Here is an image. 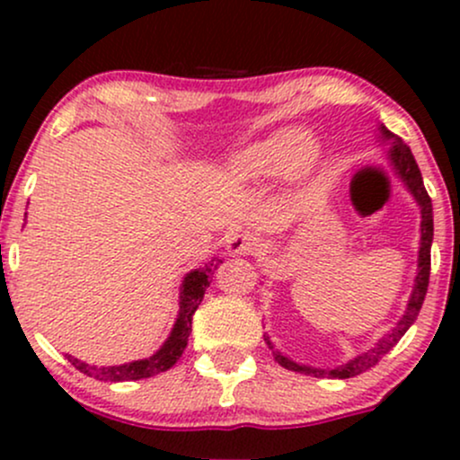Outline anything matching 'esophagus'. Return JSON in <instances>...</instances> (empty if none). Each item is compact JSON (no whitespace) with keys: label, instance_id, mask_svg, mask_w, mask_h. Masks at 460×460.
Instances as JSON below:
<instances>
[{"label":"esophagus","instance_id":"34e87169","mask_svg":"<svg viewBox=\"0 0 460 460\" xmlns=\"http://www.w3.org/2000/svg\"><path fill=\"white\" fill-rule=\"evenodd\" d=\"M257 248H260V237L251 234V231H235L226 242V251L231 255H251Z\"/></svg>","mask_w":460,"mask_h":460}]
</instances>
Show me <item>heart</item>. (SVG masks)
<instances>
[{
  "label": "heart",
  "instance_id": "1",
  "mask_svg": "<svg viewBox=\"0 0 460 460\" xmlns=\"http://www.w3.org/2000/svg\"><path fill=\"white\" fill-rule=\"evenodd\" d=\"M318 149L296 129H279L266 138L251 142L231 160V172L242 181H260L283 168L289 172H305L314 166Z\"/></svg>",
  "mask_w": 460,
  "mask_h": 460
}]
</instances>
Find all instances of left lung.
Instances as JSON below:
<instances>
[{
	"label": "left lung",
	"instance_id": "8db88e82",
	"mask_svg": "<svg viewBox=\"0 0 460 460\" xmlns=\"http://www.w3.org/2000/svg\"><path fill=\"white\" fill-rule=\"evenodd\" d=\"M381 134H383V138L394 140L392 142V149H389V151H392V153H389V160H392V164H394L395 175L402 179L404 186L409 188V192L413 194L415 200H417V205H420V209H421L420 260H417V277H415L413 292H411L409 305H406L404 315H402V318H400L398 324H395L394 329L387 332V335L381 337V340H378L376 344L369 348L367 352H363V355L355 357V358H352V361H348V363H344V366H337V367H332V369H329V367L320 369V367L298 366L296 361H292V358L283 357L281 352L274 350V346L270 344V337L263 335L266 344L272 348L274 361H277L279 366H283L285 369H292V372H300V374H311V376H315V378H352V376H358V374L367 372L369 367L376 366V363L381 361V358L387 355V352L392 350V348L398 344L400 340H402V335H404L406 331H409V326L417 320L421 305H424L426 292H429V279H430L432 203H430L429 192H426V188H424V179H421L420 166H417L413 153H411L409 146H406V142L402 138H398V136H394L387 128H381Z\"/></svg>",
	"mask_w": 460,
	"mask_h": 460
}]
</instances>
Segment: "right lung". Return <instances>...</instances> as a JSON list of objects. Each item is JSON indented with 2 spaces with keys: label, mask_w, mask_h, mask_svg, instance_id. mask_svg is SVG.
Segmentation results:
<instances>
[{
  "label": "right lung",
  "mask_w": 460,
  "mask_h": 460,
  "mask_svg": "<svg viewBox=\"0 0 460 460\" xmlns=\"http://www.w3.org/2000/svg\"><path fill=\"white\" fill-rule=\"evenodd\" d=\"M220 260H212L205 268H199V270H192L186 274L181 283V296H179V315L175 326H172L171 337L164 341V346L155 355L149 358H140V361L125 363V366H110V367H97L88 366V363L79 361V358L66 355L71 366L84 372L86 376L97 378V381H110V383H123V381H140V378L155 376V374L166 372L179 361V357L183 355L188 346V337L192 332V315L194 311L199 309L200 300H203L205 289L209 288V279Z\"/></svg>",
  "instance_id": "obj_1"
}]
</instances>
